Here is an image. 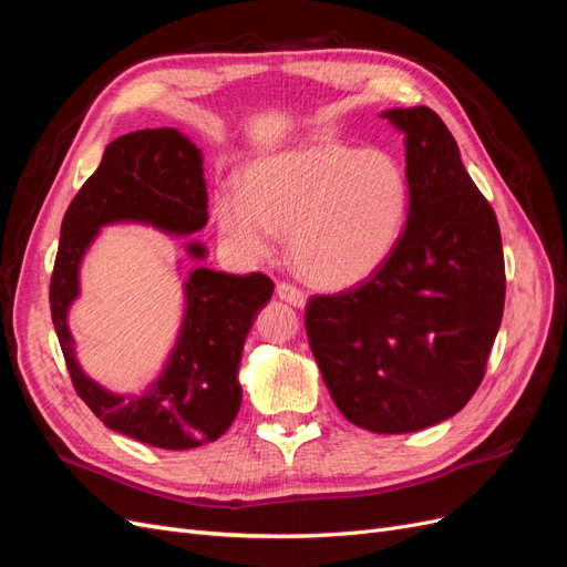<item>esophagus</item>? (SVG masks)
Listing matches in <instances>:
<instances>
[{
	"label": "esophagus",
	"mask_w": 567,
	"mask_h": 567,
	"mask_svg": "<svg viewBox=\"0 0 567 567\" xmlns=\"http://www.w3.org/2000/svg\"><path fill=\"white\" fill-rule=\"evenodd\" d=\"M277 296H279L281 300H286L288 305L298 307V310H302V307L307 305V296L302 293L300 288L290 286V284H279V286H277Z\"/></svg>",
	"instance_id": "obj_1"
}]
</instances>
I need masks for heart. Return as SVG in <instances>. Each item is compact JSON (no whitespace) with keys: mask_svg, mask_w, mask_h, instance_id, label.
<instances>
[{"mask_svg":"<svg viewBox=\"0 0 567 567\" xmlns=\"http://www.w3.org/2000/svg\"><path fill=\"white\" fill-rule=\"evenodd\" d=\"M411 208L404 163L385 148L310 142L257 156L241 188L213 196L221 238L246 260H265L288 234L296 271L326 290L369 281L398 250Z\"/></svg>","mask_w":567,"mask_h":567,"instance_id":"1","label":"heart"}]
</instances>
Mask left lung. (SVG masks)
<instances>
[{"label": "left lung", "mask_w": 567, "mask_h": 567, "mask_svg": "<svg viewBox=\"0 0 567 567\" xmlns=\"http://www.w3.org/2000/svg\"><path fill=\"white\" fill-rule=\"evenodd\" d=\"M381 117L404 134V236L367 284L312 298L305 326L340 414L394 435L468 404L502 326L506 277L496 215L440 115L416 106Z\"/></svg>", "instance_id": "left-lung-1"}]
</instances>
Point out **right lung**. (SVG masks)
Returning a JSON list of instances; mask_svg holds the SVG:
<instances>
[{
	"mask_svg": "<svg viewBox=\"0 0 567 567\" xmlns=\"http://www.w3.org/2000/svg\"><path fill=\"white\" fill-rule=\"evenodd\" d=\"M111 225H144L177 238L208 225L203 153L186 134L175 127L140 130L106 146L63 217L49 302L73 385L96 419L151 447H200L238 414L244 346L274 284L265 274L236 277L205 267L208 248L188 241L184 250L198 267L182 284V323L163 369L140 392L109 390L80 367L68 315L82 293L84 257Z\"/></svg>",
	"mask_w": 567,
	"mask_h": 567,
	"instance_id": "add662e5",
	"label": "right lung"
}]
</instances>
